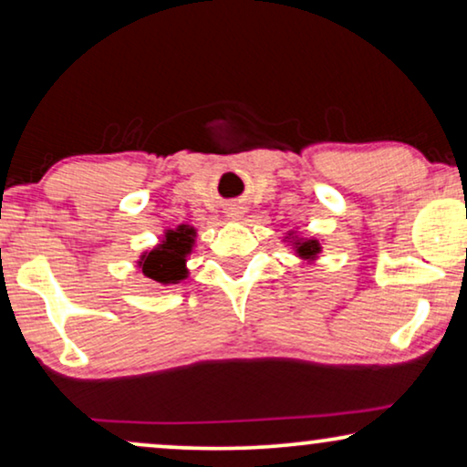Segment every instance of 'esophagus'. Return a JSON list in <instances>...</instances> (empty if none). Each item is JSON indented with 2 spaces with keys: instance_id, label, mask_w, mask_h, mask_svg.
<instances>
[{
  "instance_id": "1",
  "label": "esophagus",
  "mask_w": 467,
  "mask_h": 467,
  "mask_svg": "<svg viewBox=\"0 0 467 467\" xmlns=\"http://www.w3.org/2000/svg\"><path fill=\"white\" fill-rule=\"evenodd\" d=\"M240 213H238V210H232V216H238Z\"/></svg>"
}]
</instances>
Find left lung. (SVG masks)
<instances>
[{"mask_svg": "<svg viewBox=\"0 0 467 467\" xmlns=\"http://www.w3.org/2000/svg\"><path fill=\"white\" fill-rule=\"evenodd\" d=\"M293 244H296V251L302 259L312 261L318 253H321V244H318V240H297L293 242Z\"/></svg>", "mask_w": 467, "mask_h": 467, "instance_id": "left-lung-1", "label": "left lung"}]
</instances>
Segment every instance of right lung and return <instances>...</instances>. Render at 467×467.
Segmentation results:
<instances>
[{
  "label": "right lung",
  "instance_id": "right-lung-1",
  "mask_svg": "<svg viewBox=\"0 0 467 467\" xmlns=\"http://www.w3.org/2000/svg\"><path fill=\"white\" fill-rule=\"evenodd\" d=\"M195 229L189 225H178L165 232V240L150 253L142 254L138 265L142 267L146 278L161 285H176L178 280L187 278V254L193 248Z\"/></svg>",
  "mask_w": 467,
  "mask_h": 467
}]
</instances>
